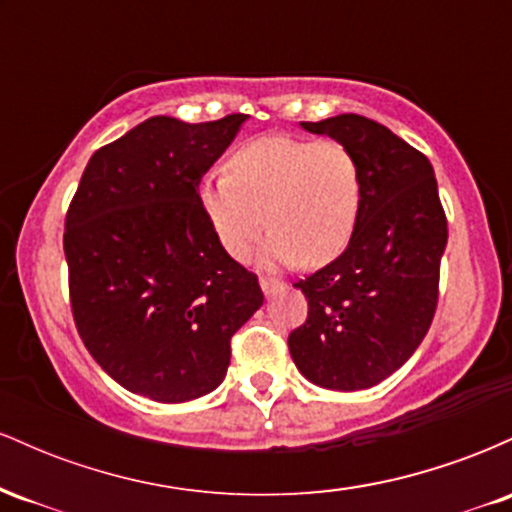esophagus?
I'll use <instances>...</instances> for the list:
<instances>
[{
  "mask_svg": "<svg viewBox=\"0 0 512 512\" xmlns=\"http://www.w3.org/2000/svg\"><path fill=\"white\" fill-rule=\"evenodd\" d=\"M260 286H262V293H264V296H267V298H272L276 291L284 289V284H281V281L269 279V276H262V279H260Z\"/></svg>",
  "mask_w": 512,
  "mask_h": 512,
  "instance_id": "34e87169",
  "label": "esophagus"
}]
</instances>
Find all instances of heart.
Masks as SVG:
<instances>
[{"instance_id":"obj_1","label":"heart","mask_w":512,"mask_h":512,"mask_svg":"<svg viewBox=\"0 0 512 512\" xmlns=\"http://www.w3.org/2000/svg\"><path fill=\"white\" fill-rule=\"evenodd\" d=\"M363 182L354 154L332 139L269 134L228 158L226 175L199 185V204L221 248L248 257L264 231L260 264H325L342 255L361 214Z\"/></svg>"}]
</instances>
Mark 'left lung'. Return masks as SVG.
Masks as SVG:
<instances>
[{
    "mask_svg": "<svg viewBox=\"0 0 512 512\" xmlns=\"http://www.w3.org/2000/svg\"><path fill=\"white\" fill-rule=\"evenodd\" d=\"M301 127L354 154L363 197L346 250L296 284L308 298V320L289 334V351L313 385L366 390L424 342L448 221L431 161L387 127L351 113Z\"/></svg>",
    "mask_w": 512,
    "mask_h": 512,
    "instance_id": "8db88e82",
    "label": "left lung"
}]
</instances>
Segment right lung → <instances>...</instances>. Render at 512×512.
<instances>
[{"instance_id": "obj_1", "label": "right lung", "mask_w": 512, "mask_h": 512, "mask_svg": "<svg viewBox=\"0 0 512 512\" xmlns=\"http://www.w3.org/2000/svg\"><path fill=\"white\" fill-rule=\"evenodd\" d=\"M248 115L149 117L91 156L64 223L79 337L125 390L178 404L226 378L231 337L264 296L221 248L199 182Z\"/></svg>"}]
</instances>
